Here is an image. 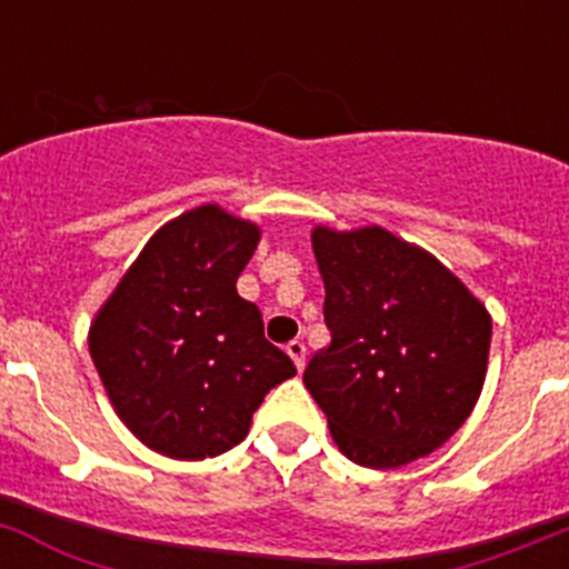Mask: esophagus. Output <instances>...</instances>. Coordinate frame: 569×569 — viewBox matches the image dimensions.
<instances>
[{
    "instance_id": "34e87169",
    "label": "esophagus",
    "mask_w": 569,
    "mask_h": 569,
    "mask_svg": "<svg viewBox=\"0 0 569 569\" xmlns=\"http://www.w3.org/2000/svg\"><path fill=\"white\" fill-rule=\"evenodd\" d=\"M286 352H289V358L295 360L298 372H303V367H306V343H303V340H289V343H286Z\"/></svg>"
}]
</instances>
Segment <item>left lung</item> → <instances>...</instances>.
Segmentation results:
<instances>
[{"label": "left lung", "instance_id": "left-lung-1", "mask_svg": "<svg viewBox=\"0 0 569 569\" xmlns=\"http://www.w3.org/2000/svg\"><path fill=\"white\" fill-rule=\"evenodd\" d=\"M332 343L303 372L349 461L395 469L461 429L487 378V306L380 226L312 231Z\"/></svg>", "mask_w": 569, "mask_h": 569}]
</instances>
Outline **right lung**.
<instances>
[{"mask_svg": "<svg viewBox=\"0 0 569 569\" xmlns=\"http://www.w3.org/2000/svg\"><path fill=\"white\" fill-rule=\"evenodd\" d=\"M260 229L220 206L162 226L88 332L113 409L160 456L202 461L237 447L271 387L298 372L237 295Z\"/></svg>", "mask_w": 569, "mask_h": 569, "instance_id": "add662e5", "label": "right lung"}]
</instances>
